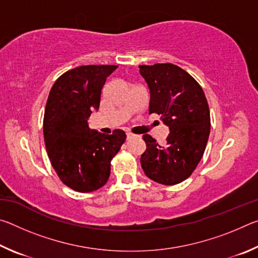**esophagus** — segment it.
<instances>
[{
	"label": "esophagus",
	"mask_w": 258,
	"mask_h": 258,
	"mask_svg": "<svg viewBox=\"0 0 258 258\" xmlns=\"http://www.w3.org/2000/svg\"><path fill=\"white\" fill-rule=\"evenodd\" d=\"M138 135H135V134H133V133H127V139L130 140V139H133V138H137Z\"/></svg>",
	"instance_id": "1"
}]
</instances>
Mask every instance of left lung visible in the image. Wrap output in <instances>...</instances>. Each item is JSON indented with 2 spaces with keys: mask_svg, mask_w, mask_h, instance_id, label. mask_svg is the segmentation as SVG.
Listing matches in <instances>:
<instances>
[{
  "mask_svg": "<svg viewBox=\"0 0 258 258\" xmlns=\"http://www.w3.org/2000/svg\"><path fill=\"white\" fill-rule=\"evenodd\" d=\"M139 68L150 90L149 113H158L169 127L164 147L143 135L147 149L140 159L142 169L157 183L177 184L191 175L206 149L211 132L207 99L198 82L175 64Z\"/></svg>",
  "mask_w": 258,
  "mask_h": 258,
  "instance_id": "left-lung-1",
  "label": "left lung"
}]
</instances>
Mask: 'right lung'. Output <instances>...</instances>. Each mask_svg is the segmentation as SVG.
<instances>
[{
    "label": "right lung",
    "instance_id": "1",
    "mask_svg": "<svg viewBox=\"0 0 258 258\" xmlns=\"http://www.w3.org/2000/svg\"><path fill=\"white\" fill-rule=\"evenodd\" d=\"M117 66L89 64L62 74L52 86L45 106L43 134L47 156L63 184L92 192L106 184L111 159L126 140L124 131L103 134L89 127L99 110L107 77Z\"/></svg>",
    "mask_w": 258,
    "mask_h": 258
}]
</instances>
